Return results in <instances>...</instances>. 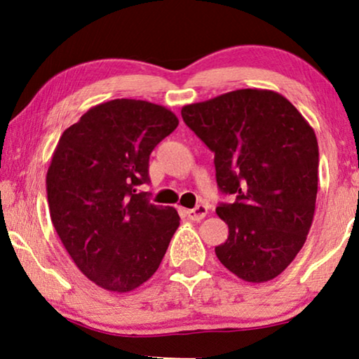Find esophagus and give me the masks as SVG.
Returning a JSON list of instances; mask_svg holds the SVG:
<instances>
[{"instance_id":"1","label":"esophagus","mask_w":359,"mask_h":359,"mask_svg":"<svg viewBox=\"0 0 359 359\" xmlns=\"http://www.w3.org/2000/svg\"><path fill=\"white\" fill-rule=\"evenodd\" d=\"M186 214H188V217L191 220H201V219L205 217V214H208V208H205V205H203V204H199V205H196L194 209L186 210Z\"/></svg>"}]
</instances>
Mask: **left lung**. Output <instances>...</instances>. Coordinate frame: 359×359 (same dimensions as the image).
<instances>
[{
  "instance_id": "1",
  "label": "left lung",
  "mask_w": 359,
  "mask_h": 359,
  "mask_svg": "<svg viewBox=\"0 0 359 359\" xmlns=\"http://www.w3.org/2000/svg\"><path fill=\"white\" fill-rule=\"evenodd\" d=\"M186 126L214 151L215 178L232 204L215 212L229 237L219 262L247 283L279 276L306 243L316 212V132L283 95L247 88L183 106Z\"/></svg>"
}]
</instances>
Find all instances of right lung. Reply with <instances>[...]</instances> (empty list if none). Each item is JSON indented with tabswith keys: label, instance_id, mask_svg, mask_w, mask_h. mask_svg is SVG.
Listing matches in <instances>:
<instances>
[{
	"label": "right lung",
	"instance_id": "obj_1",
	"mask_svg": "<svg viewBox=\"0 0 359 359\" xmlns=\"http://www.w3.org/2000/svg\"><path fill=\"white\" fill-rule=\"evenodd\" d=\"M180 121L165 106L112 100L93 106L63 132L47 170L50 219L85 276L129 292L154 276L180 225L175 208L151 204V150Z\"/></svg>",
	"mask_w": 359,
	"mask_h": 359
}]
</instances>
